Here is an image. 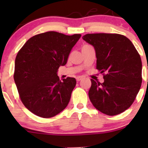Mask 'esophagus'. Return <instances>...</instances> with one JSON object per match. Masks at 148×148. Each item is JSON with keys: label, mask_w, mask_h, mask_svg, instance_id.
I'll list each match as a JSON object with an SVG mask.
<instances>
[{"label": "esophagus", "mask_w": 148, "mask_h": 148, "mask_svg": "<svg viewBox=\"0 0 148 148\" xmlns=\"http://www.w3.org/2000/svg\"><path fill=\"white\" fill-rule=\"evenodd\" d=\"M82 79H83V77H81V76H78V77H76V81H81V80Z\"/></svg>", "instance_id": "obj_1"}]
</instances>
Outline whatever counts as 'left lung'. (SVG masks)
Returning <instances> with one entry per match:
<instances>
[{"label":"left lung","mask_w":148,"mask_h":148,"mask_svg":"<svg viewBox=\"0 0 148 148\" xmlns=\"http://www.w3.org/2000/svg\"><path fill=\"white\" fill-rule=\"evenodd\" d=\"M82 38L94 47L96 68L105 73L101 84L91 79L90 100L106 115L123 113L133 103L141 86L140 55L132 42L119 34H86Z\"/></svg>","instance_id":"1"}]
</instances>
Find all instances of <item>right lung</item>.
<instances>
[{
    "mask_svg": "<svg viewBox=\"0 0 148 148\" xmlns=\"http://www.w3.org/2000/svg\"><path fill=\"white\" fill-rule=\"evenodd\" d=\"M81 36L47 32L32 37L18 52L14 82L22 103L35 115L51 118L68 105L76 81L67 77L61 81L57 72Z\"/></svg>",
    "mask_w": 148,
    "mask_h": 148,
    "instance_id": "1",
    "label": "right lung"
}]
</instances>
